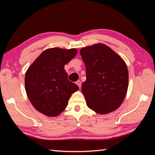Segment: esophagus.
Returning a JSON list of instances; mask_svg holds the SVG:
<instances>
[{"mask_svg": "<svg viewBox=\"0 0 155 155\" xmlns=\"http://www.w3.org/2000/svg\"><path fill=\"white\" fill-rule=\"evenodd\" d=\"M76 83H77V85L78 86V87H79V88H81V81L80 80L77 81V82H76Z\"/></svg>", "mask_w": 155, "mask_h": 155, "instance_id": "1", "label": "esophagus"}]
</instances>
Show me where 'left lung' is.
<instances>
[{"mask_svg": "<svg viewBox=\"0 0 155 155\" xmlns=\"http://www.w3.org/2000/svg\"><path fill=\"white\" fill-rule=\"evenodd\" d=\"M80 54L85 65L87 79L82 92L89 108L99 114L116 110L127 95V64L116 52L103 44L83 47Z\"/></svg>", "mask_w": 155, "mask_h": 155, "instance_id": "obj_1", "label": "left lung"}]
</instances>
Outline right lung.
<instances>
[{
	"label": "right lung",
	"mask_w": 155,
	"mask_h": 155,
	"mask_svg": "<svg viewBox=\"0 0 155 155\" xmlns=\"http://www.w3.org/2000/svg\"><path fill=\"white\" fill-rule=\"evenodd\" d=\"M77 54L76 48H52L40 54L25 74V90L37 111L56 117L64 111L78 87L68 79L64 65Z\"/></svg>",
	"instance_id": "1"
}]
</instances>
